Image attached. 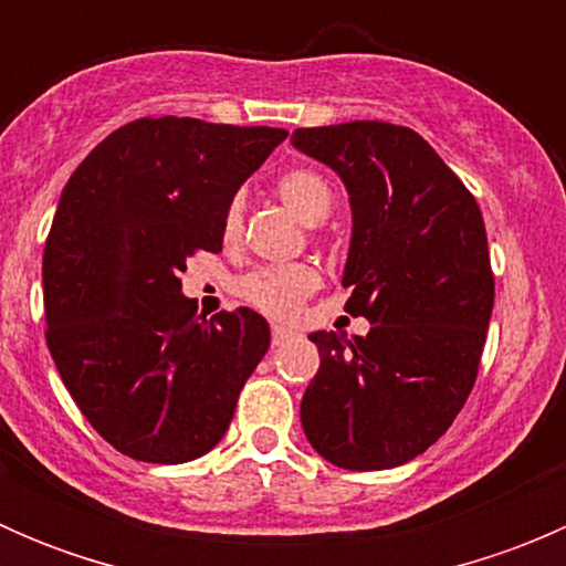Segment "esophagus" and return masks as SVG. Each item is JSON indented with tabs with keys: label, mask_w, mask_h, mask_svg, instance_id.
<instances>
[{
	"label": "esophagus",
	"mask_w": 566,
	"mask_h": 566,
	"mask_svg": "<svg viewBox=\"0 0 566 566\" xmlns=\"http://www.w3.org/2000/svg\"><path fill=\"white\" fill-rule=\"evenodd\" d=\"M293 331H290V328H284V325H273V328H271V339H273V345H287V342L290 339H293Z\"/></svg>",
	"instance_id": "obj_1"
}]
</instances>
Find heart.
Returning a JSON list of instances; mask_svg holds the SVG:
<instances>
[{"label":"heart","instance_id":"1","mask_svg":"<svg viewBox=\"0 0 566 566\" xmlns=\"http://www.w3.org/2000/svg\"><path fill=\"white\" fill-rule=\"evenodd\" d=\"M276 193L304 224H317L331 213L334 191L328 180L315 169H290L276 180ZM243 208L241 202H230L221 219V238L227 243L241 235ZM319 287V273L310 262L293 265H271L249 273L241 279L238 290L251 306L271 317H293L306 298Z\"/></svg>","mask_w":566,"mask_h":566}]
</instances>
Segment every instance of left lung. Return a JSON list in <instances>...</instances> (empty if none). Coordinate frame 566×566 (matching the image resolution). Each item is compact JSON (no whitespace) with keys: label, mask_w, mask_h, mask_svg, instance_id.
I'll return each instance as SVG.
<instances>
[{"label":"left lung","mask_w":566,"mask_h":566,"mask_svg":"<svg viewBox=\"0 0 566 566\" xmlns=\"http://www.w3.org/2000/svg\"><path fill=\"white\" fill-rule=\"evenodd\" d=\"M290 142L345 182V310L373 323L353 339L310 334L319 369L301 424L319 458L347 471L402 465L452 427L476 380L495 298L482 210L405 125L356 119Z\"/></svg>","instance_id":"obj_1"}]
</instances>
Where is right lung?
<instances>
[{
	"label": "right lung",
	"instance_id": "add662e5",
	"mask_svg": "<svg viewBox=\"0 0 566 566\" xmlns=\"http://www.w3.org/2000/svg\"><path fill=\"white\" fill-rule=\"evenodd\" d=\"M284 139L268 125L142 117L62 188L43 251L45 342L117 452L177 465L224 438L271 328L247 306L197 315L180 273L193 251H221L227 205Z\"/></svg>",
	"mask_w": 566,
	"mask_h": 566
}]
</instances>
